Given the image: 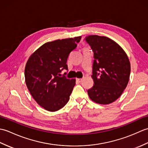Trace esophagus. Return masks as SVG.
I'll list each match as a JSON object with an SVG mask.
<instances>
[{
    "label": "esophagus",
    "instance_id": "1",
    "mask_svg": "<svg viewBox=\"0 0 148 148\" xmlns=\"http://www.w3.org/2000/svg\"><path fill=\"white\" fill-rule=\"evenodd\" d=\"M76 81H77L78 83H81V81H83V78H77V79H76Z\"/></svg>",
    "mask_w": 148,
    "mask_h": 148
}]
</instances>
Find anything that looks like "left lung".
<instances>
[{"instance_id":"obj_1","label":"left lung","mask_w":148,"mask_h":148,"mask_svg":"<svg viewBox=\"0 0 148 148\" xmlns=\"http://www.w3.org/2000/svg\"><path fill=\"white\" fill-rule=\"evenodd\" d=\"M93 51L94 84L88 90L90 99L99 104L114 102L126 88L130 74V63L118 43L105 36L86 37Z\"/></svg>"}]
</instances>
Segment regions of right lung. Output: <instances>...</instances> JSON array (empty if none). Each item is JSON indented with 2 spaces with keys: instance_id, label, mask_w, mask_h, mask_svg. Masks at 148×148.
<instances>
[{
  "instance_id": "add662e5",
  "label": "right lung",
  "mask_w": 148,
  "mask_h": 148,
  "mask_svg": "<svg viewBox=\"0 0 148 148\" xmlns=\"http://www.w3.org/2000/svg\"><path fill=\"white\" fill-rule=\"evenodd\" d=\"M81 36L58 39L44 44L28 59L25 69V83L34 99L50 112L65 106L76 84V79L60 77L69 55L77 47Z\"/></svg>"
}]
</instances>
